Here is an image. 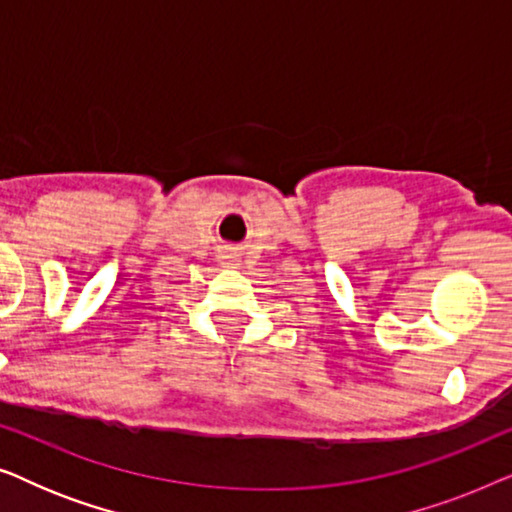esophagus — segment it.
<instances>
[{"mask_svg":"<svg viewBox=\"0 0 512 512\" xmlns=\"http://www.w3.org/2000/svg\"><path fill=\"white\" fill-rule=\"evenodd\" d=\"M221 261H223V265H226V268H235V265H240V263H237L235 254H223Z\"/></svg>","mask_w":512,"mask_h":512,"instance_id":"1","label":"esophagus"}]
</instances>
